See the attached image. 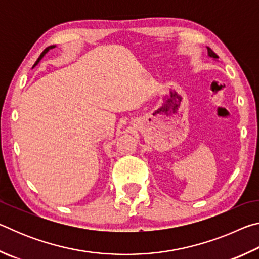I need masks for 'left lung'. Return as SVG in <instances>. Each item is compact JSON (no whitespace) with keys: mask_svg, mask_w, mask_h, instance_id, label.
<instances>
[{"mask_svg":"<svg viewBox=\"0 0 259 259\" xmlns=\"http://www.w3.org/2000/svg\"><path fill=\"white\" fill-rule=\"evenodd\" d=\"M208 54H209L210 57H212V58H214V59L218 58V56H217L216 54H214V52H213L211 49H210V48H208Z\"/></svg>","mask_w":259,"mask_h":259,"instance_id":"left-lung-1","label":"left lung"}]
</instances>
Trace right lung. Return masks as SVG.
Instances as JSON below:
<instances>
[{"instance_id": "right-lung-1", "label": "right lung", "mask_w": 259, "mask_h": 259, "mask_svg": "<svg viewBox=\"0 0 259 259\" xmlns=\"http://www.w3.org/2000/svg\"><path fill=\"white\" fill-rule=\"evenodd\" d=\"M52 48H55V46H51V47H48V48H46V49H45V50H43V52H42V54L40 55V57H38V59L36 60V63H35L34 65H36V64L38 63V61H40V59L42 58V57H43V56H45V55L47 54V52H48V51H49L50 49H52Z\"/></svg>"}]
</instances>
